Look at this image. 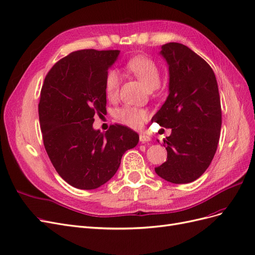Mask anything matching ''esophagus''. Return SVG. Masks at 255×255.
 Returning <instances> with one entry per match:
<instances>
[{
	"instance_id": "34e87169",
	"label": "esophagus",
	"mask_w": 255,
	"mask_h": 255,
	"mask_svg": "<svg viewBox=\"0 0 255 255\" xmlns=\"http://www.w3.org/2000/svg\"><path fill=\"white\" fill-rule=\"evenodd\" d=\"M139 140H140V142L145 143V142H149L151 140V138L146 134L141 133V134H139Z\"/></svg>"
}]
</instances>
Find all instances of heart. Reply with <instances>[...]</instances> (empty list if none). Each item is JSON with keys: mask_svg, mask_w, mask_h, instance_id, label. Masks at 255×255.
Here are the masks:
<instances>
[{"mask_svg": "<svg viewBox=\"0 0 255 255\" xmlns=\"http://www.w3.org/2000/svg\"><path fill=\"white\" fill-rule=\"evenodd\" d=\"M126 69L139 80L143 86L153 90L160 84V71L157 64L153 59L145 56H135L126 63ZM120 87V75L116 69H111L106 72L104 80V88L107 98L113 99L117 96ZM115 117L123 125L132 128H139L143 122L148 119L146 111L132 105H123L116 110Z\"/></svg>", "mask_w": 255, "mask_h": 255, "instance_id": "heart-1", "label": "heart"}]
</instances>
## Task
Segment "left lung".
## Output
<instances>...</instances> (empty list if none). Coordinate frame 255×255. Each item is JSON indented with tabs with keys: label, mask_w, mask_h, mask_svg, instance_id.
Wrapping results in <instances>:
<instances>
[{
	"label": "left lung",
	"mask_w": 255,
	"mask_h": 255,
	"mask_svg": "<svg viewBox=\"0 0 255 255\" xmlns=\"http://www.w3.org/2000/svg\"><path fill=\"white\" fill-rule=\"evenodd\" d=\"M160 54L169 65V96L152 121L171 128L167 159L155 168L164 180L190 183L212 163L221 129V104L211 66L186 45L169 42Z\"/></svg>",
	"instance_id": "left-lung-1"
}]
</instances>
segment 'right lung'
I'll return each mask as SVG.
<instances>
[{
    "label": "right lung",
    "mask_w": 255,
    "mask_h": 255,
    "mask_svg": "<svg viewBox=\"0 0 255 255\" xmlns=\"http://www.w3.org/2000/svg\"><path fill=\"white\" fill-rule=\"evenodd\" d=\"M118 50H80L45 75L38 104L44 149L57 173L79 189H96L117 172L122 155L139 136L115 123L103 134L92 128L106 113L104 80Z\"/></svg>",
    "instance_id": "1"
}]
</instances>
